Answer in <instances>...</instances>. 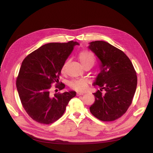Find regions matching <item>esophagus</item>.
I'll return each mask as SVG.
<instances>
[{
    "label": "esophagus",
    "instance_id": "obj_1",
    "mask_svg": "<svg viewBox=\"0 0 153 153\" xmlns=\"http://www.w3.org/2000/svg\"><path fill=\"white\" fill-rule=\"evenodd\" d=\"M84 93H77V96H81V95H83Z\"/></svg>",
    "mask_w": 153,
    "mask_h": 153
}]
</instances>
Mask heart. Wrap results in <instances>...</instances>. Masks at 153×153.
I'll return each instance as SVG.
<instances>
[{
	"mask_svg": "<svg viewBox=\"0 0 153 153\" xmlns=\"http://www.w3.org/2000/svg\"><path fill=\"white\" fill-rule=\"evenodd\" d=\"M78 59L83 67L89 65L93 66L95 62L94 55L91 53L86 51H81L80 53H79L78 55ZM66 65L67 63H65L62 68V73H63L65 71ZM69 85L71 88L75 90L76 91L82 92L86 89L87 85H88V82H87V80L86 79L75 80L70 82Z\"/></svg>",
	"mask_w": 153,
	"mask_h": 153,
	"instance_id": "1",
	"label": "heart"
}]
</instances>
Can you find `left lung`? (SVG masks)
Returning a JSON list of instances; mask_svg holds the SVG:
<instances>
[{
  "mask_svg": "<svg viewBox=\"0 0 153 153\" xmlns=\"http://www.w3.org/2000/svg\"><path fill=\"white\" fill-rule=\"evenodd\" d=\"M89 44L88 48L100 60V70L94 83L100 90L93 93L95 101L90 110L102 121H113L123 115L132 103L137 83L136 73L120 50L104 41Z\"/></svg>",
  "mask_w": 153,
  "mask_h": 153,
  "instance_id": "obj_1",
  "label": "left lung"
}]
</instances>
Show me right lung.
I'll use <instances>...</instances> for the list:
<instances>
[{
  "mask_svg": "<svg viewBox=\"0 0 153 153\" xmlns=\"http://www.w3.org/2000/svg\"><path fill=\"white\" fill-rule=\"evenodd\" d=\"M77 42L49 43L28 55L22 63L16 87L23 107L35 121L50 124L63 114L70 100L76 96L74 91L53 94L51 84L62 90L59 76L64 63L72 53ZM57 90V89L56 90ZM58 91V90H57Z\"/></svg>",
  "mask_w": 153,
  "mask_h": 153,
  "instance_id": "add662e5",
  "label": "right lung"
}]
</instances>
